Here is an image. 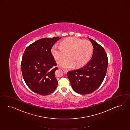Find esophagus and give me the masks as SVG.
<instances>
[{"label": "esophagus", "mask_w": 130, "mask_h": 130, "mask_svg": "<svg viewBox=\"0 0 130 130\" xmlns=\"http://www.w3.org/2000/svg\"><path fill=\"white\" fill-rule=\"evenodd\" d=\"M62 70H63L64 73H67V72H68V71H67V70H65V69H62Z\"/></svg>", "instance_id": "1"}]
</instances>
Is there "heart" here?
Returning a JSON list of instances; mask_svg holds the SVG:
<instances>
[{
  "label": "heart",
  "instance_id": "obj_1",
  "mask_svg": "<svg viewBox=\"0 0 130 130\" xmlns=\"http://www.w3.org/2000/svg\"><path fill=\"white\" fill-rule=\"evenodd\" d=\"M93 48L91 42L76 38H69L63 40L60 45H55L51 50L52 54L58 63H60L67 56L69 57L60 63L62 67L69 69L83 66L91 59Z\"/></svg>",
  "mask_w": 130,
  "mask_h": 130
}]
</instances>
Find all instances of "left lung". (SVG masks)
Instances as JSON below:
<instances>
[{"label":"left lung","mask_w":130,"mask_h":130,"mask_svg":"<svg viewBox=\"0 0 130 130\" xmlns=\"http://www.w3.org/2000/svg\"><path fill=\"white\" fill-rule=\"evenodd\" d=\"M88 39L94 48L90 61L84 67L67 73L72 89L80 94L91 93L100 86L106 74L108 64L104 48L94 40Z\"/></svg>","instance_id":"left-lung-1"}]
</instances>
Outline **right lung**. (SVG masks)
<instances>
[{
    "label": "right lung",
    "instance_id": "right-lung-1",
    "mask_svg": "<svg viewBox=\"0 0 130 130\" xmlns=\"http://www.w3.org/2000/svg\"><path fill=\"white\" fill-rule=\"evenodd\" d=\"M60 39L59 37L41 39L25 50L21 65L23 78L28 88L36 93L47 95L57 87L55 71L58 68L51 51Z\"/></svg>",
    "mask_w": 130,
    "mask_h": 130
}]
</instances>
